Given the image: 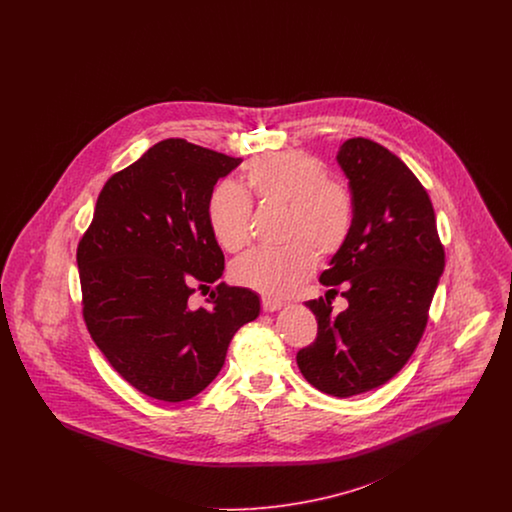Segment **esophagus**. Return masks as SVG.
Instances as JSON below:
<instances>
[{
  "instance_id": "34e87169",
  "label": "esophagus",
  "mask_w": 512,
  "mask_h": 512,
  "mask_svg": "<svg viewBox=\"0 0 512 512\" xmlns=\"http://www.w3.org/2000/svg\"><path fill=\"white\" fill-rule=\"evenodd\" d=\"M284 307H286L284 301L270 299V297L263 299V311H265V313H276V311H280V309H284Z\"/></svg>"
}]
</instances>
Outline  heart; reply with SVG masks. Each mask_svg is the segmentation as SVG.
Returning a JSON list of instances; mask_svg holds the SVG:
<instances>
[{"label":"heart","mask_w":512,"mask_h":512,"mask_svg":"<svg viewBox=\"0 0 512 512\" xmlns=\"http://www.w3.org/2000/svg\"><path fill=\"white\" fill-rule=\"evenodd\" d=\"M245 180L259 201L288 207L284 240L292 244L247 251L232 265V278L247 290L284 297L313 274L316 250L318 257L326 259L345 245L353 228V201L341 184L328 180L317 159L305 153L261 157L247 167ZM207 215L217 242L226 251L244 247L251 201L236 182L226 180L215 188Z\"/></svg>","instance_id":"obj_1"}]
</instances>
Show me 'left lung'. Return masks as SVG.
I'll return each instance as SVG.
<instances>
[{"instance_id":"left-lung-1","label":"left lung","mask_w":512,"mask_h":512,"mask_svg":"<svg viewBox=\"0 0 512 512\" xmlns=\"http://www.w3.org/2000/svg\"><path fill=\"white\" fill-rule=\"evenodd\" d=\"M349 180L353 228L320 274L343 284L349 307L313 299L317 340L297 353L305 380L334 397L374 390L393 378L418 345L445 267L432 201L411 169L366 138L343 142L336 157Z\"/></svg>"}]
</instances>
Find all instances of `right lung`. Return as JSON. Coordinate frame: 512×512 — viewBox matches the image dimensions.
<instances>
[{"instance_id":"1","label":"right lung","mask_w":512,"mask_h":512,"mask_svg":"<svg viewBox=\"0 0 512 512\" xmlns=\"http://www.w3.org/2000/svg\"><path fill=\"white\" fill-rule=\"evenodd\" d=\"M242 159L186 140H163L103 186L76 251L84 320L105 359L136 390L178 403L220 372L234 334L259 317V295L211 288L224 255L207 207L220 178Z\"/></svg>"}]
</instances>
